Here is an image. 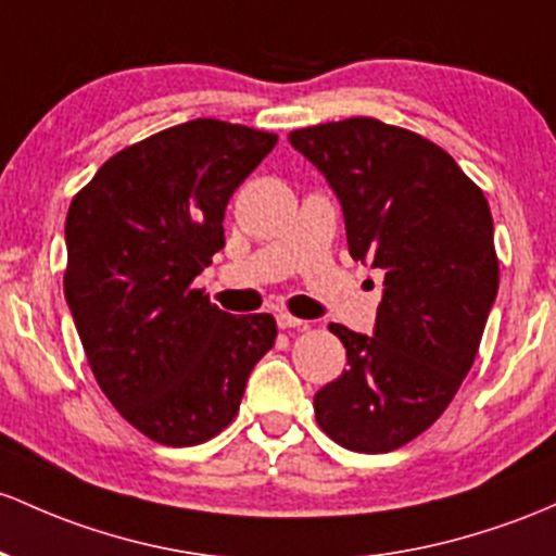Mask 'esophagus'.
Wrapping results in <instances>:
<instances>
[{
	"mask_svg": "<svg viewBox=\"0 0 556 556\" xmlns=\"http://www.w3.org/2000/svg\"><path fill=\"white\" fill-rule=\"evenodd\" d=\"M277 327L279 329H303V327H306V321L288 314V311H282V314H277Z\"/></svg>",
	"mask_w": 556,
	"mask_h": 556,
	"instance_id": "34e87169",
	"label": "esophagus"
}]
</instances>
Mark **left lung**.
<instances>
[{
  "label": "left lung",
  "instance_id": "obj_1",
  "mask_svg": "<svg viewBox=\"0 0 556 556\" xmlns=\"http://www.w3.org/2000/svg\"><path fill=\"white\" fill-rule=\"evenodd\" d=\"M343 205L348 253L386 271L375 334L329 325L348 369L314 395L343 448L386 454L435 422L478 356L498 292L483 189L430 139L345 118L290 131Z\"/></svg>",
  "mask_w": 556,
  "mask_h": 556
}]
</instances>
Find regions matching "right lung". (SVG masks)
<instances>
[{
    "instance_id": "1",
    "label": "right lung",
    "mask_w": 556,
    "mask_h": 556,
    "mask_svg": "<svg viewBox=\"0 0 556 556\" xmlns=\"http://www.w3.org/2000/svg\"><path fill=\"white\" fill-rule=\"evenodd\" d=\"M277 134L216 118L115 152L65 218V301L97 386L150 441L198 446L240 412L277 340L271 314L231 316L194 290L224 248L235 189Z\"/></svg>"
}]
</instances>
